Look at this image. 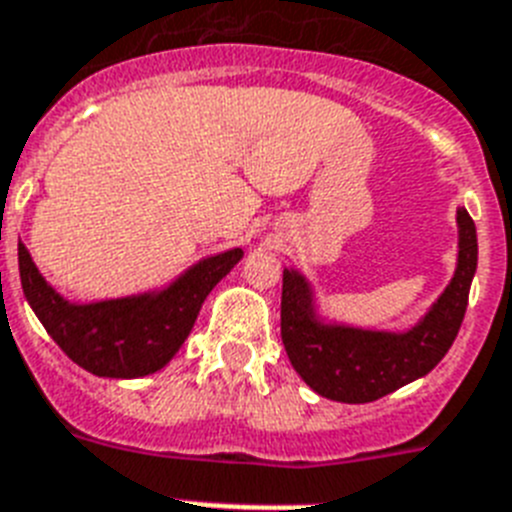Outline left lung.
I'll return each mask as SVG.
<instances>
[{
    "mask_svg": "<svg viewBox=\"0 0 512 512\" xmlns=\"http://www.w3.org/2000/svg\"><path fill=\"white\" fill-rule=\"evenodd\" d=\"M458 266L451 285L417 326L404 334L326 326L313 313V292L303 274L282 277V342L292 368L318 396L368 404L417 381L445 357L456 339L476 272V227L458 209Z\"/></svg>",
    "mask_w": 512,
    "mask_h": 512,
    "instance_id": "obj_1",
    "label": "left lung"
}]
</instances>
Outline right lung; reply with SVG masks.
<instances>
[{"label":"right lung","mask_w":512,"mask_h":512,"mask_svg":"<svg viewBox=\"0 0 512 512\" xmlns=\"http://www.w3.org/2000/svg\"><path fill=\"white\" fill-rule=\"evenodd\" d=\"M240 259L243 248H233L199 261L160 292L74 305L41 277L28 248L17 246L30 308L61 352L98 378H142L165 368L194 329L212 287Z\"/></svg>","instance_id":"right-lung-1"}]
</instances>
